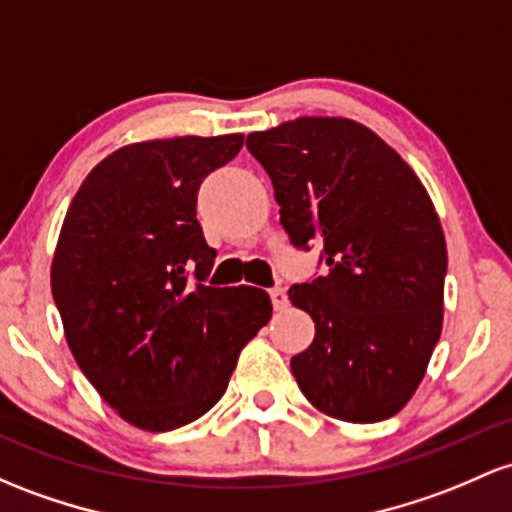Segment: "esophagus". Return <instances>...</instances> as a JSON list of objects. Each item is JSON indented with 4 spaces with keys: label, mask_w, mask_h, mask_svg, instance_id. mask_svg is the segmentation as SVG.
<instances>
[{
    "label": "esophagus",
    "mask_w": 512,
    "mask_h": 512,
    "mask_svg": "<svg viewBox=\"0 0 512 512\" xmlns=\"http://www.w3.org/2000/svg\"><path fill=\"white\" fill-rule=\"evenodd\" d=\"M269 296H272L274 311H284V308L289 306V296H286V289H282V286H274V289L269 291Z\"/></svg>",
    "instance_id": "esophagus-1"
}]
</instances>
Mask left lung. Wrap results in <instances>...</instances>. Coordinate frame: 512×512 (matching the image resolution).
<instances>
[{
	"instance_id": "1",
	"label": "left lung",
	"mask_w": 512,
	"mask_h": 512,
	"mask_svg": "<svg viewBox=\"0 0 512 512\" xmlns=\"http://www.w3.org/2000/svg\"><path fill=\"white\" fill-rule=\"evenodd\" d=\"M272 179L291 245L328 272L289 301L316 323L291 357L303 396L330 418L379 423L411 401L442 333L447 245L428 192L362 123L301 116L247 136Z\"/></svg>"
}]
</instances>
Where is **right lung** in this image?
Wrapping results in <instances>:
<instances>
[{
	"label": "right lung",
	"instance_id": "right-lung-1",
	"mask_svg": "<svg viewBox=\"0 0 512 512\" xmlns=\"http://www.w3.org/2000/svg\"><path fill=\"white\" fill-rule=\"evenodd\" d=\"M240 148L243 133L123 145L65 213L50 267L65 340L89 384L140 430L211 411L240 350L272 318L267 291L204 284L216 250L196 221V194Z\"/></svg>",
	"mask_w": 512,
	"mask_h": 512
}]
</instances>
